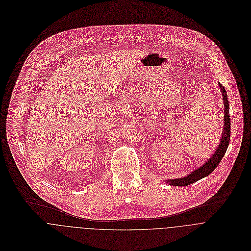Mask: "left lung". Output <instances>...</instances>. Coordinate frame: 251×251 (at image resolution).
<instances>
[{
  "mask_svg": "<svg viewBox=\"0 0 251 251\" xmlns=\"http://www.w3.org/2000/svg\"><path fill=\"white\" fill-rule=\"evenodd\" d=\"M221 95L223 98V103H224V126H223V132H222V137L220 139L219 145L217 146L215 152L212 154L211 158L207 160L205 164H203L201 167L198 169L194 170L191 172L189 175L179 178V179H168L167 182L170 185H175V186H185L189 185L199 179H203L207 176H209L215 168L218 166L220 160L224 156L228 145L230 142V135H231V122H230V114H229V101H228V97H227V92L225 91L224 87L219 83Z\"/></svg>",
  "mask_w": 251,
  "mask_h": 251,
  "instance_id": "left-lung-1",
  "label": "left lung"
}]
</instances>
